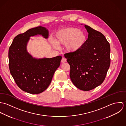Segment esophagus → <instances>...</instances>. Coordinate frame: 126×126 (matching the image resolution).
I'll list each match as a JSON object with an SVG mask.
<instances>
[{
    "label": "esophagus",
    "mask_w": 126,
    "mask_h": 126,
    "mask_svg": "<svg viewBox=\"0 0 126 126\" xmlns=\"http://www.w3.org/2000/svg\"><path fill=\"white\" fill-rule=\"evenodd\" d=\"M66 62V60L65 58H63L62 59V60H61V62H62V63H65V62Z\"/></svg>",
    "instance_id": "esophagus-1"
}]
</instances>
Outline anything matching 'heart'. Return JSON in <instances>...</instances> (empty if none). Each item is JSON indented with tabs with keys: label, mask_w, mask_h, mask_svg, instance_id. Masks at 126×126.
Returning a JSON list of instances; mask_svg holds the SVG:
<instances>
[{
	"label": "heart",
	"mask_w": 126,
	"mask_h": 126,
	"mask_svg": "<svg viewBox=\"0 0 126 126\" xmlns=\"http://www.w3.org/2000/svg\"><path fill=\"white\" fill-rule=\"evenodd\" d=\"M86 40L85 34L77 28L69 27L59 31L55 35V42L50 40V44L55 48H58V45H65L66 50L74 53L80 49Z\"/></svg>",
	"instance_id": "heart-1"
}]
</instances>
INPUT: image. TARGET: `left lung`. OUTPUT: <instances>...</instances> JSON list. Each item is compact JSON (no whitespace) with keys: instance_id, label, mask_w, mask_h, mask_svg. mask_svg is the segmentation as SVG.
Returning a JSON list of instances; mask_svg holds the SVG:
<instances>
[{"instance_id":"8db88e82","label":"left lung","mask_w":126,"mask_h":126,"mask_svg":"<svg viewBox=\"0 0 126 126\" xmlns=\"http://www.w3.org/2000/svg\"><path fill=\"white\" fill-rule=\"evenodd\" d=\"M88 39L82 47L64 54L70 66V77L79 89L90 91L104 80L110 63V45L105 36L87 25Z\"/></svg>"}]
</instances>
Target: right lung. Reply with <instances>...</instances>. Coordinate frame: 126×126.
<instances>
[{
	"label": "right lung",
	"instance_id": "1",
	"mask_svg": "<svg viewBox=\"0 0 126 126\" xmlns=\"http://www.w3.org/2000/svg\"><path fill=\"white\" fill-rule=\"evenodd\" d=\"M38 34L47 39L48 30L39 26L18 34L9 49L11 74L21 90L32 94H40L47 89L62 60L61 56L36 59L28 53L27 46L30 37Z\"/></svg>",
	"mask_w": 126,
	"mask_h": 126
}]
</instances>
